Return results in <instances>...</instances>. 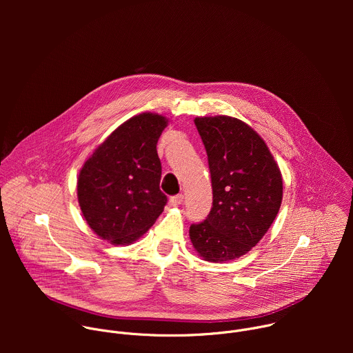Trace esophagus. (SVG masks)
<instances>
[{"instance_id": "obj_1", "label": "esophagus", "mask_w": 353, "mask_h": 353, "mask_svg": "<svg viewBox=\"0 0 353 353\" xmlns=\"http://www.w3.org/2000/svg\"><path fill=\"white\" fill-rule=\"evenodd\" d=\"M183 201H184V196H183L181 194L173 195V196H170V199H169V204H170L172 207H179V205L183 204Z\"/></svg>"}]
</instances>
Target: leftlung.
Here are the masks:
<instances>
[{"label":"left lung","instance_id":"1","mask_svg":"<svg viewBox=\"0 0 353 353\" xmlns=\"http://www.w3.org/2000/svg\"><path fill=\"white\" fill-rule=\"evenodd\" d=\"M212 181V208L190 226L199 257L236 260L254 247L272 225L282 203V176L264 139L229 116L196 117Z\"/></svg>","mask_w":353,"mask_h":353}]
</instances>
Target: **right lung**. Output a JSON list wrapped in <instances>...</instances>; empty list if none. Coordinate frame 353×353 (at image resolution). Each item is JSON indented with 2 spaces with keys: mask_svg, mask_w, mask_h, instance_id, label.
I'll use <instances>...</instances> for the list:
<instances>
[{
  "mask_svg": "<svg viewBox=\"0 0 353 353\" xmlns=\"http://www.w3.org/2000/svg\"><path fill=\"white\" fill-rule=\"evenodd\" d=\"M168 119L131 117L100 143L78 176V203L89 228L112 244H130L155 223L168 203L161 191L157 143Z\"/></svg>",
  "mask_w": 353,
  "mask_h": 353,
  "instance_id": "add662e5",
  "label": "right lung"
}]
</instances>
